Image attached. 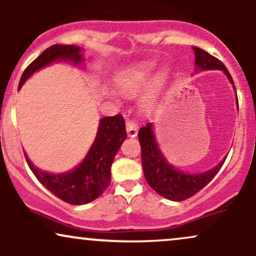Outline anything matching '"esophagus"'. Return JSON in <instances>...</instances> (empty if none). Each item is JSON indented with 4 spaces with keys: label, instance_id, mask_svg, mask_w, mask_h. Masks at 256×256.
<instances>
[{
    "label": "esophagus",
    "instance_id": "esophagus-1",
    "mask_svg": "<svg viewBox=\"0 0 256 256\" xmlns=\"http://www.w3.org/2000/svg\"><path fill=\"white\" fill-rule=\"evenodd\" d=\"M126 131H128V137H136L138 132V125L136 120L126 119Z\"/></svg>",
    "mask_w": 256,
    "mask_h": 256
}]
</instances>
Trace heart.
<instances>
[{"instance_id": "b5f03b06", "label": "heart", "mask_w": 256, "mask_h": 256, "mask_svg": "<svg viewBox=\"0 0 256 256\" xmlns=\"http://www.w3.org/2000/svg\"><path fill=\"white\" fill-rule=\"evenodd\" d=\"M152 68H154V64L152 62H142L125 71L120 76L118 80L120 91L128 96H134L140 94L143 88L146 86ZM166 83L167 74L164 71L158 72L150 79L144 96H143V104L146 107H152V106L155 104L160 94L165 89Z\"/></svg>"}]
</instances>
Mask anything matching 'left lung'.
<instances>
[{"label": "left lung", "instance_id": "8db88e82", "mask_svg": "<svg viewBox=\"0 0 256 256\" xmlns=\"http://www.w3.org/2000/svg\"><path fill=\"white\" fill-rule=\"evenodd\" d=\"M192 49L195 52V64L198 68L201 71H204V70L224 71L231 84H234L228 68L219 58L212 56L210 52L202 50L198 46H192ZM237 106H238V101H237ZM138 140L140 143V152H142L140 156H142L143 172H144L146 182L158 195L165 198L172 200V201H184V200L192 198L201 189H204L206 185L216 177V173L224 165L226 158H224V160L218 166L210 170V171L189 174V173L178 171L177 168H174L167 162L162 152L158 149L150 122L140 128Z\"/></svg>", "mask_w": 256, "mask_h": 256}]
</instances>
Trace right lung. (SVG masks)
<instances>
[{
  "mask_svg": "<svg viewBox=\"0 0 256 256\" xmlns=\"http://www.w3.org/2000/svg\"><path fill=\"white\" fill-rule=\"evenodd\" d=\"M82 48L76 46H49L36 60L26 67L22 73L18 89L22 86L25 80L32 73L38 71L52 61L68 60L74 64L83 61L80 55ZM125 120L122 116L116 114L114 116H106L101 119L98 136L83 162L72 171L60 174H52L40 171L28 160L26 161L30 170L36 176L44 188L54 194L56 198L70 204H89L102 195L110 183V167L114 156L119 150L120 146L126 138Z\"/></svg>",
  "mask_w": 256,
  "mask_h": 256,
  "instance_id": "right-lung-1",
  "label": "right lung"
}]
</instances>
